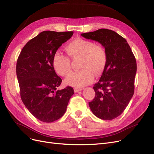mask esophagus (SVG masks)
Masks as SVG:
<instances>
[{
    "instance_id": "1",
    "label": "esophagus",
    "mask_w": 154,
    "mask_h": 154,
    "mask_svg": "<svg viewBox=\"0 0 154 154\" xmlns=\"http://www.w3.org/2000/svg\"><path fill=\"white\" fill-rule=\"evenodd\" d=\"M82 90V88H79V87H75L74 88V91L75 92H79V91H81Z\"/></svg>"
}]
</instances>
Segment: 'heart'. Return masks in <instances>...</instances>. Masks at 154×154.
<instances>
[{
  "label": "heart",
  "mask_w": 154,
  "mask_h": 154,
  "mask_svg": "<svg viewBox=\"0 0 154 154\" xmlns=\"http://www.w3.org/2000/svg\"><path fill=\"white\" fill-rule=\"evenodd\" d=\"M68 55L72 58L82 57L80 71L72 72L65 80L67 85L82 87L91 83L96 75H99L106 63V53L103 47L91 40L78 38L66 47ZM54 69L60 76H66L71 72V60L67 56L56 52L53 58Z\"/></svg>",
  "instance_id": "1"
}]
</instances>
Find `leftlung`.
Wrapping results in <instances>:
<instances>
[{
	"label": "left lung",
	"instance_id": "left-lung-1",
	"mask_svg": "<svg viewBox=\"0 0 154 154\" xmlns=\"http://www.w3.org/2000/svg\"><path fill=\"white\" fill-rule=\"evenodd\" d=\"M81 35L100 43L107 57L103 74L93 87L95 97L88 103L90 109L101 119H115L123 113L134 95L136 58L127 40L114 31L100 29Z\"/></svg>",
	"mask_w": 154,
	"mask_h": 154
}]
</instances>
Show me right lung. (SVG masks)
<instances>
[{
  "instance_id": "right-lung-1",
  "label": "right lung",
  "mask_w": 154,
  "mask_h": 154,
  "mask_svg": "<svg viewBox=\"0 0 154 154\" xmlns=\"http://www.w3.org/2000/svg\"><path fill=\"white\" fill-rule=\"evenodd\" d=\"M72 31H45L30 40L20 52L16 67L21 100L41 122L51 123L63 116L74 94L72 87L57 90L62 82L53 65L54 54Z\"/></svg>"
}]
</instances>
